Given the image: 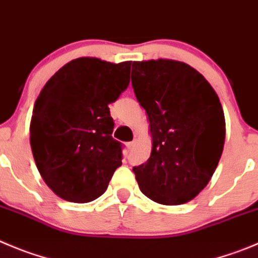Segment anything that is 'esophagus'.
Masks as SVG:
<instances>
[{
	"mask_svg": "<svg viewBox=\"0 0 258 258\" xmlns=\"http://www.w3.org/2000/svg\"><path fill=\"white\" fill-rule=\"evenodd\" d=\"M135 146H136V140H134V141H131V143L127 144V149H128V150H132Z\"/></svg>",
	"mask_w": 258,
	"mask_h": 258,
	"instance_id": "1",
	"label": "esophagus"
}]
</instances>
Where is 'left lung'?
Instances as JSON below:
<instances>
[{"mask_svg":"<svg viewBox=\"0 0 258 258\" xmlns=\"http://www.w3.org/2000/svg\"><path fill=\"white\" fill-rule=\"evenodd\" d=\"M132 88L153 136L148 162L134 167L141 192L162 205L191 201L213 177L225 141V118L213 86L174 59L134 62Z\"/></svg>","mask_w":258,"mask_h":258,"instance_id":"8db88e82","label":"left lung"}]
</instances>
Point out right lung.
<instances>
[{
	"label": "right lung",
	"instance_id": "add662e5",
	"mask_svg": "<svg viewBox=\"0 0 258 258\" xmlns=\"http://www.w3.org/2000/svg\"><path fill=\"white\" fill-rule=\"evenodd\" d=\"M130 70V61L81 57L61 67L40 91L30 146L43 180L61 199L76 204L98 199L122 165L108 105L127 89Z\"/></svg>",
	"mask_w": 258,
	"mask_h": 258
}]
</instances>
